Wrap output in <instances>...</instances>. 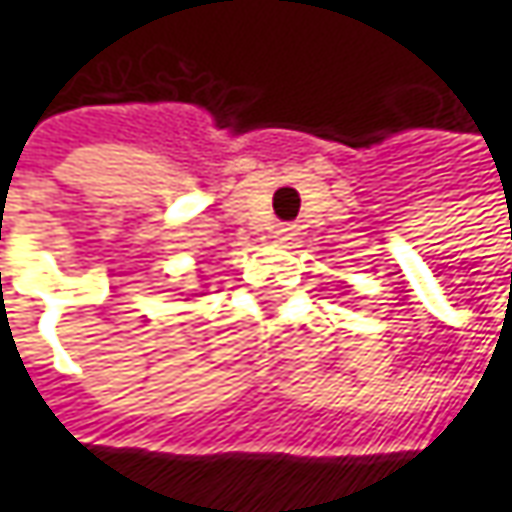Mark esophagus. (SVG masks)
<instances>
[{"label": "esophagus", "mask_w": 512, "mask_h": 512, "mask_svg": "<svg viewBox=\"0 0 512 512\" xmlns=\"http://www.w3.org/2000/svg\"><path fill=\"white\" fill-rule=\"evenodd\" d=\"M276 239L287 245V242H293L296 239V225H279L276 227Z\"/></svg>", "instance_id": "1"}]
</instances>
